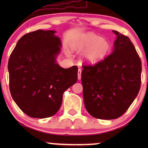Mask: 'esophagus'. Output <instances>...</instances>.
Segmentation results:
<instances>
[{"label": "esophagus", "instance_id": "34e87169", "mask_svg": "<svg viewBox=\"0 0 148 148\" xmlns=\"http://www.w3.org/2000/svg\"><path fill=\"white\" fill-rule=\"evenodd\" d=\"M78 79L81 80V69H79L78 70Z\"/></svg>", "mask_w": 148, "mask_h": 148}]
</instances>
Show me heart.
<instances>
[{
  "mask_svg": "<svg viewBox=\"0 0 148 148\" xmlns=\"http://www.w3.org/2000/svg\"><path fill=\"white\" fill-rule=\"evenodd\" d=\"M75 51L83 53L81 61L85 64L93 65L101 62L108 56L111 49L109 40L100 37L97 34L88 32L79 35L72 42Z\"/></svg>",
  "mask_w": 148,
  "mask_h": 148,
  "instance_id": "heart-1",
  "label": "heart"
}]
</instances>
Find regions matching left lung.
Here are the masks:
<instances>
[{"label":"left lung","mask_w":148,"mask_h":148,"mask_svg":"<svg viewBox=\"0 0 148 148\" xmlns=\"http://www.w3.org/2000/svg\"><path fill=\"white\" fill-rule=\"evenodd\" d=\"M116 35L111 55L94 66H84L81 83L85 106L95 118L112 120L124 114L138 95L142 66L129 37Z\"/></svg>","instance_id":"left-lung-1"}]
</instances>
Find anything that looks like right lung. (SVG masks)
<instances>
[{"label":"right lung","instance_id":"right-lung-1","mask_svg":"<svg viewBox=\"0 0 148 148\" xmlns=\"http://www.w3.org/2000/svg\"><path fill=\"white\" fill-rule=\"evenodd\" d=\"M56 30H37L18 40L8 62L10 90L23 113L35 118L55 115L64 92L77 81L78 68L61 67L60 38Z\"/></svg>","mask_w":148,"mask_h":148}]
</instances>
